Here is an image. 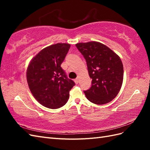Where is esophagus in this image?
Instances as JSON below:
<instances>
[{"mask_svg":"<svg viewBox=\"0 0 150 150\" xmlns=\"http://www.w3.org/2000/svg\"><path fill=\"white\" fill-rule=\"evenodd\" d=\"M74 82H75V84H78L79 83V79L78 78H77V79H75V80H74Z\"/></svg>","mask_w":150,"mask_h":150,"instance_id":"34e87169","label":"esophagus"}]
</instances>
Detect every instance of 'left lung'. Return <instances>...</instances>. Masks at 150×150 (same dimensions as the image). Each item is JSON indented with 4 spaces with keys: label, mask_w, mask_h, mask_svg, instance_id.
<instances>
[{
    "label": "left lung",
    "mask_w": 150,
    "mask_h": 150,
    "mask_svg": "<svg viewBox=\"0 0 150 150\" xmlns=\"http://www.w3.org/2000/svg\"><path fill=\"white\" fill-rule=\"evenodd\" d=\"M76 47L86 61L91 86L84 91L91 103L104 104L116 97L122 84L124 68L120 57L97 42L78 43Z\"/></svg>",
    "instance_id": "8db88e82"
}]
</instances>
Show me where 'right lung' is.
Returning <instances> with one entry per match:
<instances>
[{
	"instance_id": "right-lung-1",
	"label": "right lung",
	"mask_w": 150,
	"mask_h": 150,
	"mask_svg": "<svg viewBox=\"0 0 150 150\" xmlns=\"http://www.w3.org/2000/svg\"><path fill=\"white\" fill-rule=\"evenodd\" d=\"M69 48V44L65 43L50 46L40 51L28 66V86L35 99L46 108L56 109L65 105L69 91L75 85L60 66Z\"/></svg>"
}]
</instances>
